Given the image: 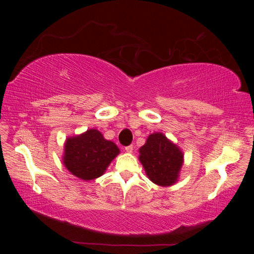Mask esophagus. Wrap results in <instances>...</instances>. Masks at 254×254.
Segmentation results:
<instances>
[{
    "label": "esophagus",
    "instance_id": "34e87169",
    "mask_svg": "<svg viewBox=\"0 0 254 254\" xmlns=\"http://www.w3.org/2000/svg\"><path fill=\"white\" fill-rule=\"evenodd\" d=\"M124 150H126L127 152H132L133 151V145L132 144L131 145H127V147L124 148Z\"/></svg>",
    "mask_w": 254,
    "mask_h": 254
}]
</instances>
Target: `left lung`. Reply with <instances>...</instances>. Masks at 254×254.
Returning <instances> with one entry per match:
<instances>
[{"instance_id":"1","label":"left lung","mask_w":254,"mask_h":254,"mask_svg":"<svg viewBox=\"0 0 254 254\" xmlns=\"http://www.w3.org/2000/svg\"><path fill=\"white\" fill-rule=\"evenodd\" d=\"M183 153L162 134L153 133L140 148V161L148 177L159 186H170L178 178Z\"/></svg>"}]
</instances>
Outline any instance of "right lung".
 <instances>
[{
	"mask_svg": "<svg viewBox=\"0 0 254 254\" xmlns=\"http://www.w3.org/2000/svg\"><path fill=\"white\" fill-rule=\"evenodd\" d=\"M119 152L115 143L105 140L100 131L93 128L67 140L64 163L76 177L92 180L104 174Z\"/></svg>",
	"mask_w": 254,
	"mask_h": 254,
	"instance_id": "add662e5",
	"label": "right lung"
}]
</instances>
